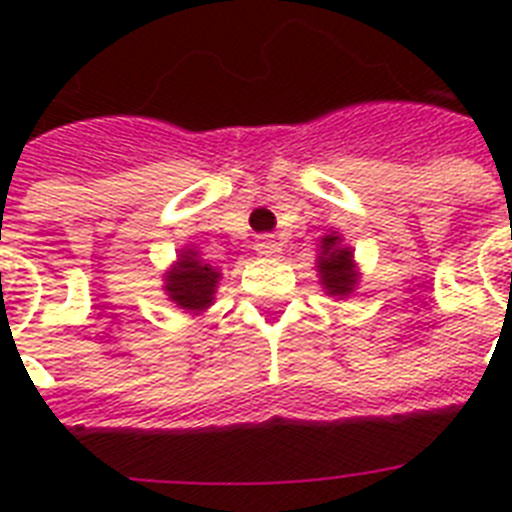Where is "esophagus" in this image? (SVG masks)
Segmentation results:
<instances>
[{
  "label": "esophagus",
  "mask_w": 512,
  "mask_h": 512,
  "mask_svg": "<svg viewBox=\"0 0 512 512\" xmlns=\"http://www.w3.org/2000/svg\"><path fill=\"white\" fill-rule=\"evenodd\" d=\"M255 249H257V255L271 257V255H276V252H279V244H276L271 236H260V239H257V244H255Z\"/></svg>",
  "instance_id": "1"
}]
</instances>
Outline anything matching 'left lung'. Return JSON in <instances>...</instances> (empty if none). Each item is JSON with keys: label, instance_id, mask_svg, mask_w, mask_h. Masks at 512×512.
I'll list each match as a JSON object with an SVG mask.
<instances>
[{"label": "left lung", "instance_id": "1", "mask_svg": "<svg viewBox=\"0 0 512 512\" xmlns=\"http://www.w3.org/2000/svg\"><path fill=\"white\" fill-rule=\"evenodd\" d=\"M350 249L337 247V236H327L321 241L319 255V273L321 284L327 287L329 295H348L353 284H356V273H353V260H350Z\"/></svg>", "mask_w": 512, "mask_h": 512}]
</instances>
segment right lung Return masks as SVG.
Returning <instances> with one entry per match:
<instances>
[{"mask_svg":"<svg viewBox=\"0 0 512 512\" xmlns=\"http://www.w3.org/2000/svg\"><path fill=\"white\" fill-rule=\"evenodd\" d=\"M220 271L201 263L196 252H183L177 265L167 273V295L185 311H204L212 303Z\"/></svg>","mask_w":512,"mask_h":512,"instance_id":"add662e5","label":"right lung"}]
</instances>
